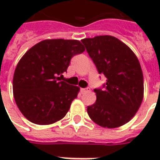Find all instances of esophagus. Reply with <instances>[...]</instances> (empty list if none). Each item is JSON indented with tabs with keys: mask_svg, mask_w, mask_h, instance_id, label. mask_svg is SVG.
I'll list each match as a JSON object with an SVG mask.
<instances>
[{
	"mask_svg": "<svg viewBox=\"0 0 160 160\" xmlns=\"http://www.w3.org/2000/svg\"><path fill=\"white\" fill-rule=\"evenodd\" d=\"M90 88H84V89H80V92L81 94H85V93L90 91Z\"/></svg>",
	"mask_w": 160,
	"mask_h": 160,
	"instance_id": "1",
	"label": "esophagus"
}]
</instances>
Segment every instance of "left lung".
<instances>
[{
  "instance_id": "1",
  "label": "left lung",
  "mask_w": 160,
  "mask_h": 160,
  "mask_svg": "<svg viewBox=\"0 0 160 160\" xmlns=\"http://www.w3.org/2000/svg\"><path fill=\"white\" fill-rule=\"evenodd\" d=\"M99 74L106 77L103 89H95L96 101L87 107L93 121L105 128L124 125L134 116L144 97V78L136 55L111 36L83 39Z\"/></svg>"
}]
</instances>
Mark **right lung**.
<instances>
[{"label": "right lung", "instance_id": "obj_1", "mask_svg": "<svg viewBox=\"0 0 160 160\" xmlns=\"http://www.w3.org/2000/svg\"><path fill=\"white\" fill-rule=\"evenodd\" d=\"M85 51L76 40L52 39L39 42L22 56L13 77V95L24 116L36 124L63 119L80 88L60 81L71 58Z\"/></svg>", "mask_w": 160, "mask_h": 160}]
</instances>
